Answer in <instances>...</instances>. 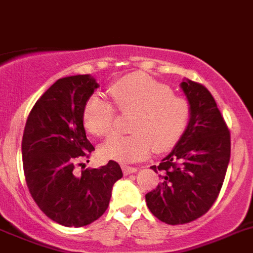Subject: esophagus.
Masks as SVG:
<instances>
[{
    "label": "esophagus",
    "mask_w": 253,
    "mask_h": 253,
    "mask_svg": "<svg viewBox=\"0 0 253 253\" xmlns=\"http://www.w3.org/2000/svg\"><path fill=\"white\" fill-rule=\"evenodd\" d=\"M122 171L125 175H130V173H135L137 171L136 167H131V166H125L123 165L122 166Z\"/></svg>",
    "instance_id": "1"
}]
</instances>
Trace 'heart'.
I'll return each mask as SVG.
<instances>
[{
    "mask_svg": "<svg viewBox=\"0 0 253 253\" xmlns=\"http://www.w3.org/2000/svg\"><path fill=\"white\" fill-rule=\"evenodd\" d=\"M108 94L121 114H131L130 135L113 136L101 145L104 158L133 162L157 153L171 150L185 132L190 105L185 97L172 94L171 87L144 73H130L113 81ZM99 95L82 107V123L87 132L104 137L113 132L116 110Z\"/></svg>",
    "mask_w": 253,
    "mask_h": 253,
    "instance_id": "b5f03b06",
    "label": "heart"
}]
</instances>
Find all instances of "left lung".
I'll return each mask as SVG.
<instances>
[{
    "label": "left lung",
    "instance_id": "obj_1",
    "mask_svg": "<svg viewBox=\"0 0 253 253\" xmlns=\"http://www.w3.org/2000/svg\"><path fill=\"white\" fill-rule=\"evenodd\" d=\"M181 88L190 121L172 152L152 166L162 172L161 182L145 195L150 212L169 225L194 221L211 209L230 159V131L211 92L190 80L181 82Z\"/></svg>",
    "mask_w": 253,
    "mask_h": 253
}]
</instances>
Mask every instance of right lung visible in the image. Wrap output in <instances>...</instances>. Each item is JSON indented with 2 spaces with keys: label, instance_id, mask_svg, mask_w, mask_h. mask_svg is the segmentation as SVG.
I'll return each mask as SVG.
<instances>
[{
  "label": "right lung",
  "instance_id": "add662e5",
  "mask_svg": "<svg viewBox=\"0 0 253 253\" xmlns=\"http://www.w3.org/2000/svg\"><path fill=\"white\" fill-rule=\"evenodd\" d=\"M97 86L88 74L58 80L36 101L23 133V169L32 198L52 221L69 228L100 217L122 177L114 161L74 171L95 150L86 137L82 107Z\"/></svg>",
  "mask_w": 253,
  "mask_h": 253
}]
</instances>
